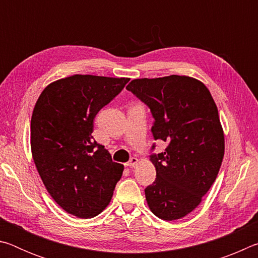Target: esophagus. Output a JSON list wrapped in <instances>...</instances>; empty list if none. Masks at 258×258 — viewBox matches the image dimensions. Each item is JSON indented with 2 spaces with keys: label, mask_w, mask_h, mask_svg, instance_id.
I'll use <instances>...</instances> for the list:
<instances>
[{
  "label": "esophagus",
  "mask_w": 258,
  "mask_h": 258,
  "mask_svg": "<svg viewBox=\"0 0 258 258\" xmlns=\"http://www.w3.org/2000/svg\"><path fill=\"white\" fill-rule=\"evenodd\" d=\"M138 158H135V157H132V158H131L127 163H126V166H128V167H134L135 165L138 164Z\"/></svg>",
  "instance_id": "34e87169"
}]
</instances>
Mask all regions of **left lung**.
I'll list each match as a JSON object with an SVG mask.
<instances>
[{"mask_svg": "<svg viewBox=\"0 0 258 258\" xmlns=\"http://www.w3.org/2000/svg\"><path fill=\"white\" fill-rule=\"evenodd\" d=\"M126 89L149 107L154 139L167 142L164 152L150 155L156 180L145 189L148 206L161 220L184 217L211 189L224 156L212 94L200 81L178 75L133 80Z\"/></svg>", "mask_w": 258, "mask_h": 258, "instance_id": "8db88e82", "label": "left lung"}]
</instances>
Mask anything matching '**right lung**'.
<instances>
[{
    "label": "right lung",
    "mask_w": 258,
    "mask_h": 258,
    "mask_svg": "<svg viewBox=\"0 0 258 258\" xmlns=\"http://www.w3.org/2000/svg\"><path fill=\"white\" fill-rule=\"evenodd\" d=\"M130 78L74 75L47 85L30 121L34 163L59 206L80 218L97 216L110 203L124 166L92 137L97 113Z\"/></svg>",
    "instance_id": "1"
}]
</instances>
